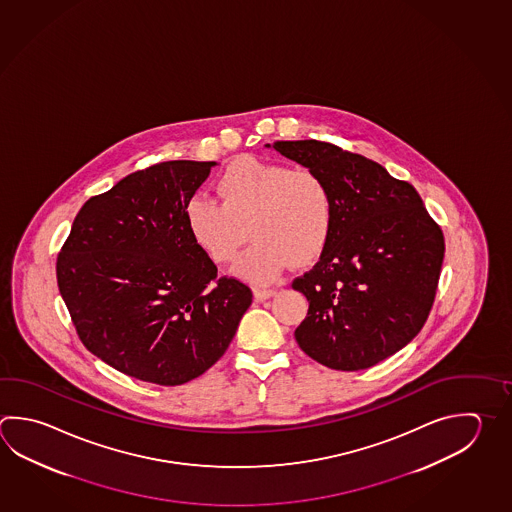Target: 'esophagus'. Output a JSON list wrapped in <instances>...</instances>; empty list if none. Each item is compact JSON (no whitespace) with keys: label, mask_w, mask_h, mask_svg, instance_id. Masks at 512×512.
I'll return each mask as SVG.
<instances>
[{"label":"esophagus","mask_w":512,"mask_h":512,"mask_svg":"<svg viewBox=\"0 0 512 512\" xmlns=\"http://www.w3.org/2000/svg\"><path fill=\"white\" fill-rule=\"evenodd\" d=\"M273 295H275V290H270V288H253V297L259 302L271 299Z\"/></svg>","instance_id":"1"}]
</instances>
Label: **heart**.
Masks as SVG:
<instances>
[{
  "mask_svg": "<svg viewBox=\"0 0 512 512\" xmlns=\"http://www.w3.org/2000/svg\"><path fill=\"white\" fill-rule=\"evenodd\" d=\"M219 199L195 195L184 219L193 242L217 264L232 261L246 241L255 242L235 273L255 284L277 279L290 266H308L328 246L335 204L328 184L308 170L242 157L217 179Z\"/></svg>",
  "mask_w": 512,
  "mask_h": 512,
  "instance_id": "obj_1",
  "label": "heart"
}]
</instances>
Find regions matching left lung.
Returning <instances> with one entry per match:
<instances>
[{
  "label": "left lung",
  "mask_w": 512,
  "mask_h": 512,
  "mask_svg": "<svg viewBox=\"0 0 512 512\" xmlns=\"http://www.w3.org/2000/svg\"><path fill=\"white\" fill-rule=\"evenodd\" d=\"M277 150L328 184L333 232L313 270L293 280L308 315L295 340L338 371L375 366L407 346L433 306L444 235L415 188L364 155L315 139Z\"/></svg>",
  "instance_id": "left-lung-1"
}]
</instances>
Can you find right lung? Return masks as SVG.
Here are the masks:
<instances>
[{
	"label": "right lung",
	"instance_id": "add662e5",
	"mask_svg": "<svg viewBox=\"0 0 512 512\" xmlns=\"http://www.w3.org/2000/svg\"><path fill=\"white\" fill-rule=\"evenodd\" d=\"M215 161H166L88 199L59 253L58 286L81 342L128 377L181 386L230 346L251 290L217 279L184 208Z\"/></svg>",
	"mask_w": 512,
	"mask_h": 512
}]
</instances>
